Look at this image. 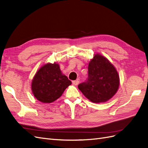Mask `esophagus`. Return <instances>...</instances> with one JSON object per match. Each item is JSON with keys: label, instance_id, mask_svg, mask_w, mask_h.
Here are the masks:
<instances>
[{"label": "esophagus", "instance_id": "34e87169", "mask_svg": "<svg viewBox=\"0 0 148 148\" xmlns=\"http://www.w3.org/2000/svg\"><path fill=\"white\" fill-rule=\"evenodd\" d=\"M72 83L74 85H78L79 83V81L78 80H73V81H72Z\"/></svg>", "mask_w": 148, "mask_h": 148}]
</instances>
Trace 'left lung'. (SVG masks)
<instances>
[{"mask_svg":"<svg viewBox=\"0 0 148 148\" xmlns=\"http://www.w3.org/2000/svg\"><path fill=\"white\" fill-rule=\"evenodd\" d=\"M119 86L117 70L106 58L96 54L88 65V77L78 84V88L92 102H104L110 99Z\"/></svg>","mask_w":148,"mask_h":148,"instance_id":"obj_1","label":"left lung"}]
</instances>
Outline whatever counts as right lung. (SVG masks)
<instances>
[{"instance_id":"add662e5","label":"right lung","mask_w":148,"mask_h":148,"mask_svg":"<svg viewBox=\"0 0 148 148\" xmlns=\"http://www.w3.org/2000/svg\"><path fill=\"white\" fill-rule=\"evenodd\" d=\"M71 84L70 80L62 74L59 65L47 64L35 75L31 89L38 101L51 103L59 98Z\"/></svg>"}]
</instances>
